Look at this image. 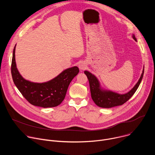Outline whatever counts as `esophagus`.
<instances>
[{"instance_id":"esophagus-1","label":"esophagus","mask_w":155,"mask_h":155,"mask_svg":"<svg viewBox=\"0 0 155 155\" xmlns=\"http://www.w3.org/2000/svg\"><path fill=\"white\" fill-rule=\"evenodd\" d=\"M78 68L80 71H83L86 68V64L85 62H81L79 64H78Z\"/></svg>"}]
</instances>
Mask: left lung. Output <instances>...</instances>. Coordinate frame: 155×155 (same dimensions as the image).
<instances>
[{"mask_svg":"<svg viewBox=\"0 0 155 155\" xmlns=\"http://www.w3.org/2000/svg\"><path fill=\"white\" fill-rule=\"evenodd\" d=\"M132 37L135 41H137V38L134 34H132ZM84 73L89 80L91 95L94 102L100 107L110 108L123 105L133 96L143 78L144 68L137 83L129 91L125 94H119L112 91L105 90L102 87L99 80L96 75L87 71H84Z\"/></svg>","mask_w":155,"mask_h":155,"instance_id":"1","label":"left lung"}]
</instances>
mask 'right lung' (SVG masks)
I'll return each instance as SVG.
<instances>
[{"instance_id":"right-lung-1","label":"right lung","mask_w":155,"mask_h":155,"mask_svg":"<svg viewBox=\"0 0 155 155\" xmlns=\"http://www.w3.org/2000/svg\"><path fill=\"white\" fill-rule=\"evenodd\" d=\"M13 51L11 72L13 82L25 98L32 105L43 108L59 105L65 98L69 84L78 74L77 66L66 69L54 78L43 83L32 82L24 78L19 72Z\"/></svg>"}]
</instances>
